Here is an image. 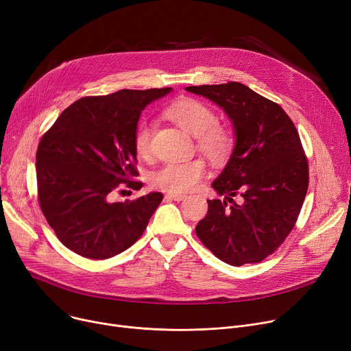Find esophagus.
Listing matches in <instances>:
<instances>
[{
	"instance_id": "34e87169",
	"label": "esophagus",
	"mask_w": 351,
	"mask_h": 351,
	"mask_svg": "<svg viewBox=\"0 0 351 351\" xmlns=\"http://www.w3.org/2000/svg\"><path fill=\"white\" fill-rule=\"evenodd\" d=\"M165 197H166V199H171V200L180 202V200H183V199L186 197V195H183V193H168Z\"/></svg>"
}]
</instances>
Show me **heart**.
I'll return each mask as SVG.
<instances>
[{
    "instance_id": "obj_1",
    "label": "heart",
    "mask_w": 351,
    "mask_h": 351,
    "mask_svg": "<svg viewBox=\"0 0 351 351\" xmlns=\"http://www.w3.org/2000/svg\"><path fill=\"white\" fill-rule=\"evenodd\" d=\"M163 115L176 123L183 131L196 136L197 149L212 162L222 163L233 152L236 138L232 129L217 122L215 110L205 102L185 98L165 109ZM154 128L149 122L141 121L134 132V147L138 156L151 154ZM208 165L204 159L166 163L152 172L151 186L169 193H186L193 191L202 179L208 176Z\"/></svg>"
}]
</instances>
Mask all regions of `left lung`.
<instances>
[{"mask_svg": "<svg viewBox=\"0 0 351 351\" xmlns=\"http://www.w3.org/2000/svg\"><path fill=\"white\" fill-rule=\"evenodd\" d=\"M186 90L222 106L236 132L233 154L212 183L228 200H208L196 234L228 265L259 263L286 241L307 193L308 162L298 129L279 104L241 82Z\"/></svg>", "mask_w": 351, "mask_h": 351, "instance_id": "8db88e82", "label": "left lung"}]
</instances>
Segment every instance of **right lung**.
I'll return each instance as SVG.
<instances>
[{"label":"right lung","mask_w":351,"mask_h":351,"mask_svg":"<svg viewBox=\"0 0 351 351\" xmlns=\"http://www.w3.org/2000/svg\"><path fill=\"white\" fill-rule=\"evenodd\" d=\"M172 88L121 89L69 105L36 149L38 204L60 242L88 259H109L143 234L163 199L152 192L112 202L122 188L138 191L134 132L142 110Z\"/></svg>","instance_id":"add662e5"}]
</instances>
